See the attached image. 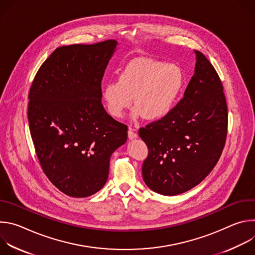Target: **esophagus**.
Returning <instances> with one entry per match:
<instances>
[{
    "label": "esophagus",
    "mask_w": 255,
    "mask_h": 255,
    "mask_svg": "<svg viewBox=\"0 0 255 255\" xmlns=\"http://www.w3.org/2000/svg\"><path fill=\"white\" fill-rule=\"evenodd\" d=\"M138 135H137V133L135 132V129H133V128H129V130H128V138L129 139H134V138H136Z\"/></svg>",
    "instance_id": "esophagus-1"
}]
</instances>
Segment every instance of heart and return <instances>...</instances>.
<instances>
[{
	"label": "heart",
	"mask_w": 255,
	"mask_h": 255,
	"mask_svg": "<svg viewBox=\"0 0 255 255\" xmlns=\"http://www.w3.org/2000/svg\"><path fill=\"white\" fill-rule=\"evenodd\" d=\"M184 82L183 71L175 64L138 57L120 71L118 81L104 86L102 96L109 114L114 118L124 116L134 97L135 115L157 121L172 110Z\"/></svg>",
	"instance_id": "b5f03b06"
}]
</instances>
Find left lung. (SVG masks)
<instances>
[{
  "label": "left lung",
  "instance_id": "8db88e82",
  "mask_svg": "<svg viewBox=\"0 0 255 255\" xmlns=\"http://www.w3.org/2000/svg\"><path fill=\"white\" fill-rule=\"evenodd\" d=\"M197 62L184 98L164 118L139 129L148 156L144 183L155 193L175 196L197 185L219 160L227 136L228 110L223 86L207 57Z\"/></svg>",
  "mask_w": 255,
  "mask_h": 255
}]
</instances>
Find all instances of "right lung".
<instances>
[{
    "mask_svg": "<svg viewBox=\"0 0 255 255\" xmlns=\"http://www.w3.org/2000/svg\"><path fill=\"white\" fill-rule=\"evenodd\" d=\"M117 41L56 48L29 92L28 122L40 165L63 194L86 198L106 184L112 153L127 126L102 105L101 83Z\"/></svg>",
    "mask_w": 255,
    "mask_h": 255,
    "instance_id": "right-lung-1",
    "label": "right lung"
}]
</instances>
